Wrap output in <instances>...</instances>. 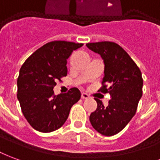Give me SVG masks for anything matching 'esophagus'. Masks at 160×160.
Segmentation results:
<instances>
[{
    "mask_svg": "<svg viewBox=\"0 0 160 160\" xmlns=\"http://www.w3.org/2000/svg\"><path fill=\"white\" fill-rule=\"evenodd\" d=\"M81 97H82V99H88L89 96H88V94H86V93H82Z\"/></svg>",
    "mask_w": 160,
    "mask_h": 160,
    "instance_id": "1",
    "label": "esophagus"
}]
</instances>
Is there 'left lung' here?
I'll use <instances>...</instances> for the list:
<instances>
[{
	"mask_svg": "<svg viewBox=\"0 0 160 160\" xmlns=\"http://www.w3.org/2000/svg\"><path fill=\"white\" fill-rule=\"evenodd\" d=\"M86 46L99 53L104 60L105 76L101 93H109L107 106L97 98V108L89 120L92 126L101 135L112 136L119 133L136 114L142 95V72L126 51L112 42L87 43Z\"/></svg>",
	"mask_w": 160,
	"mask_h": 160,
	"instance_id": "8db88e82",
	"label": "left lung"
}]
</instances>
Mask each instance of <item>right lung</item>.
<instances>
[{
	"label": "right lung",
	"mask_w": 160,
	"mask_h": 160,
	"mask_svg": "<svg viewBox=\"0 0 160 160\" xmlns=\"http://www.w3.org/2000/svg\"><path fill=\"white\" fill-rule=\"evenodd\" d=\"M83 44L53 41L35 51L21 66L17 97L21 110L32 128L43 133L59 129L73 105L81 98L78 88L55 95L57 80L67 75V59Z\"/></svg>",
	"instance_id": "1"
}]
</instances>
